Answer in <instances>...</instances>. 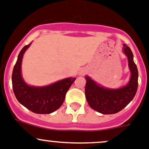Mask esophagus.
Returning a JSON list of instances; mask_svg holds the SVG:
<instances>
[{
  "mask_svg": "<svg viewBox=\"0 0 149 149\" xmlns=\"http://www.w3.org/2000/svg\"><path fill=\"white\" fill-rule=\"evenodd\" d=\"M85 72H86V71H85V70H81L80 71H79V74H80V75H84V74H85Z\"/></svg>",
  "mask_w": 149,
  "mask_h": 149,
  "instance_id": "1",
  "label": "esophagus"
}]
</instances>
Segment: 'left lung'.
I'll use <instances>...</instances> for the list:
<instances>
[{
  "instance_id": "left-lung-1",
  "label": "left lung",
  "mask_w": 149,
  "mask_h": 149,
  "mask_svg": "<svg viewBox=\"0 0 149 149\" xmlns=\"http://www.w3.org/2000/svg\"><path fill=\"white\" fill-rule=\"evenodd\" d=\"M123 52L128 58V66L131 72L130 81L126 86L119 89H109L101 87L86 76L85 97L93 109L103 114H112L125 108L135 97L138 89V72L133 61L130 48L123 45Z\"/></svg>"
}]
</instances>
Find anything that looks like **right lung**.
<instances>
[{
	"mask_svg": "<svg viewBox=\"0 0 149 149\" xmlns=\"http://www.w3.org/2000/svg\"><path fill=\"white\" fill-rule=\"evenodd\" d=\"M31 42L20 51L12 72V86L19 102L36 114H51L58 109L65 99V95L76 78H66L44 87L29 86L23 79L21 65L23 56Z\"/></svg>",
	"mask_w": 149,
	"mask_h": 149,
	"instance_id": "right-lung-1",
	"label": "right lung"
}]
</instances>
